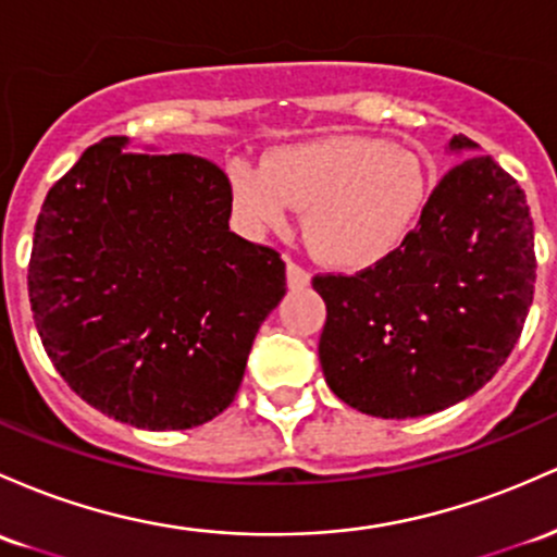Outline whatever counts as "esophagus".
<instances>
[{
    "label": "esophagus",
    "mask_w": 557,
    "mask_h": 557,
    "mask_svg": "<svg viewBox=\"0 0 557 557\" xmlns=\"http://www.w3.org/2000/svg\"><path fill=\"white\" fill-rule=\"evenodd\" d=\"M288 285L290 288H307L309 285V272L293 259H288Z\"/></svg>",
    "instance_id": "34e87169"
}]
</instances>
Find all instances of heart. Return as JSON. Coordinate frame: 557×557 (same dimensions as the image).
I'll use <instances>...</instances> for the list:
<instances>
[{
    "instance_id": "1",
    "label": "heart",
    "mask_w": 557,
    "mask_h": 557,
    "mask_svg": "<svg viewBox=\"0 0 557 557\" xmlns=\"http://www.w3.org/2000/svg\"><path fill=\"white\" fill-rule=\"evenodd\" d=\"M230 187L253 227L285 230L307 213L309 246L325 264L364 269L401 248L428 200V171L386 139L333 137L274 152L267 166L235 158Z\"/></svg>"
}]
</instances>
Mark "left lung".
Masks as SVG:
<instances>
[{
	"label": "left lung",
	"mask_w": 557,
	"mask_h": 557,
	"mask_svg": "<svg viewBox=\"0 0 557 557\" xmlns=\"http://www.w3.org/2000/svg\"><path fill=\"white\" fill-rule=\"evenodd\" d=\"M442 176L418 227L375 267L314 274L327 307L320 364L330 391L375 418H420L486 386L521 338L534 301L527 193L492 156Z\"/></svg>",
	"instance_id": "1"
}]
</instances>
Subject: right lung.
I'll return each mask as SVG.
<instances>
[{
	"label": "right lung",
	"instance_id": "obj_1",
	"mask_svg": "<svg viewBox=\"0 0 557 557\" xmlns=\"http://www.w3.org/2000/svg\"><path fill=\"white\" fill-rule=\"evenodd\" d=\"M209 158L91 145L41 206L28 298L47 357L108 418L203 425L232 405L250 346L285 296L274 248L230 232Z\"/></svg>",
	"mask_w": 557,
	"mask_h": 557
}]
</instances>
